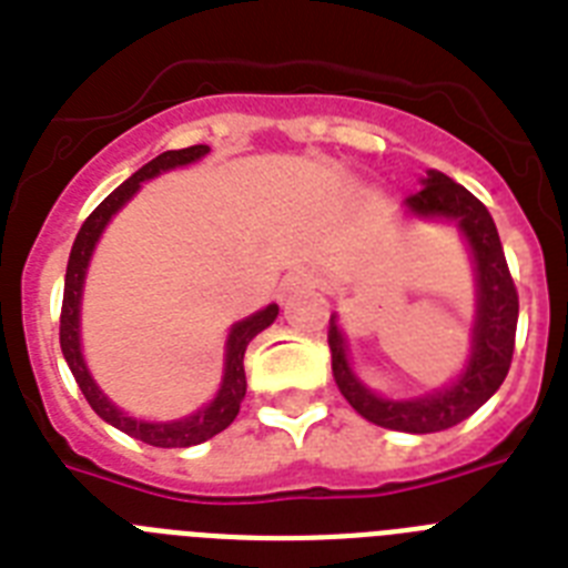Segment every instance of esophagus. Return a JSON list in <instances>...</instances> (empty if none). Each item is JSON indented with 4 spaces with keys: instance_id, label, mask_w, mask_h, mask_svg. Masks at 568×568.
<instances>
[{
    "instance_id": "34e87169",
    "label": "esophagus",
    "mask_w": 568,
    "mask_h": 568,
    "mask_svg": "<svg viewBox=\"0 0 568 568\" xmlns=\"http://www.w3.org/2000/svg\"><path fill=\"white\" fill-rule=\"evenodd\" d=\"M314 283H317V280H314V274H308V271H294V274H288V280H285V292L312 288Z\"/></svg>"
}]
</instances>
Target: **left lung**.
Instances as JSON below:
<instances>
[{"label": "left lung", "instance_id": "1", "mask_svg": "<svg viewBox=\"0 0 568 568\" xmlns=\"http://www.w3.org/2000/svg\"><path fill=\"white\" fill-rule=\"evenodd\" d=\"M407 207L418 216L456 219L468 240L479 276V314L474 328V355L454 387L445 393L413 398V402H387L378 398L352 375L346 364L343 337L335 317L328 321V349H332V373L343 398L366 418V422L404 433H438L456 427L497 393L499 384L511 369L514 335H517L519 297L514 276L505 262L503 242L488 207L470 190L430 170L424 187L407 199Z\"/></svg>", "mask_w": 568, "mask_h": 568}]
</instances>
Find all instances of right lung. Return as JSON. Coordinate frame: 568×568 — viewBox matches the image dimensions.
<instances>
[{"label":"right lung","instance_id":"obj_1","mask_svg":"<svg viewBox=\"0 0 568 568\" xmlns=\"http://www.w3.org/2000/svg\"><path fill=\"white\" fill-rule=\"evenodd\" d=\"M204 152H211L204 144L195 146H184V150H170L161 152L159 159H152L150 164H144L138 170L132 179H126L121 187L109 193L103 202L89 213V219L80 227L78 240L71 245V256H69V268H65V288H63V312H60V346H63L65 364H69L71 375L78 381L80 393L85 395V402L89 407L98 413L103 422H109L112 427L123 430L126 436L141 438L144 445L152 447H190V445H202L207 438H213L216 433H222L227 424L236 418L240 413V404L245 398V349L247 343L254 341L260 335L262 328H268L274 323L276 312L280 308L268 306L256 312L254 317H247V321L236 323L231 328V337H227V366H225V381H222V389L213 398V404H207L204 409H199L195 416L184 418V422H173V424H146L138 422V418L126 416L121 409L114 407V404L106 402V395L100 393L94 387L92 375L85 369L83 355H80V292H83V276H85V265H89V256L94 251V242L103 233L106 222L112 219V213L121 207L126 199H132L138 187H141V181L152 179V175L164 173V170H173V166L190 164V161L202 159Z\"/></svg>","mask_w":568,"mask_h":568}]
</instances>
